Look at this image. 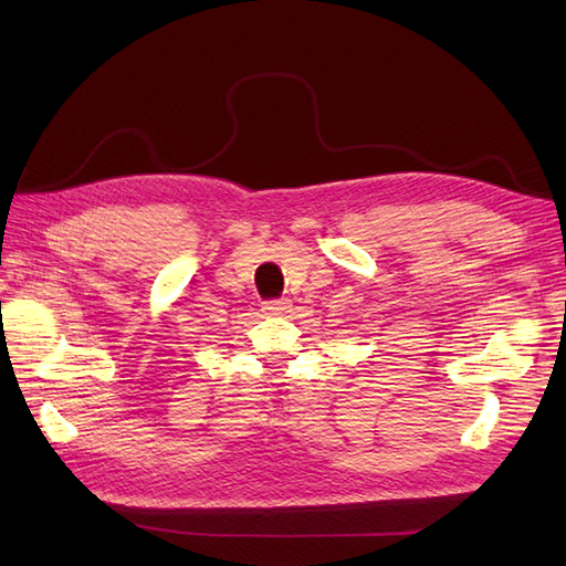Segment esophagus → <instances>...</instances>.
Instances as JSON below:
<instances>
[{
	"label": "esophagus",
	"instance_id": "1",
	"mask_svg": "<svg viewBox=\"0 0 566 566\" xmlns=\"http://www.w3.org/2000/svg\"><path fill=\"white\" fill-rule=\"evenodd\" d=\"M290 310H293V302L290 300H271V302H264V312H269V314H273V316H283V314H287Z\"/></svg>",
	"mask_w": 566,
	"mask_h": 566
}]
</instances>
